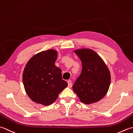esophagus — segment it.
Masks as SVG:
<instances>
[{"label":"esophagus","instance_id":"obj_1","mask_svg":"<svg viewBox=\"0 0 133 133\" xmlns=\"http://www.w3.org/2000/svg\"><path fill=\"white\" fill-rule=\"evenodd\" d=\"M68 87L69 88H70L72 87V82L70 80H68Z\"/></svg>","mask_w":133,"mask_h":133}]
</instances>
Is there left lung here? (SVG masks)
<instances>
[{
  "label": "left lung",
  "mask_w": 133,
  "mask_h": 133,
  "mask_svg": "<svg viewBox=\"0 0 133 133\" xmlns=\"http://www.w3.org/2000/svg\"><path fill=\"white\" fill-rule=\"evenodd\" d=\"M82 63L81 74L73 85L74 92L83 103L89 104L99 101L107 93L111 75L103 60L89 49L74 51Z\"/></svg>",
  "instance_id": "1"
}]
</instances>
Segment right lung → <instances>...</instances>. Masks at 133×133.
<instances>
[{
  "label": "right lung",
  "mask_w": 133,
  "mask_h": 133,
  "mask_svg": "<svg viewBox=\"0 0 133 133\" xmlns=\"http://www.w3.org/2000/svg\"><path fill=\"white\" fill-rule=\"evenodd\" d=\"M57 58V51L49 49L36 54L26 64L23 83L26 94L35 103L50 105L68 86L61 69L55 65Z\"/></svg>",
  "instance_id": "1"
}]
</instances>
